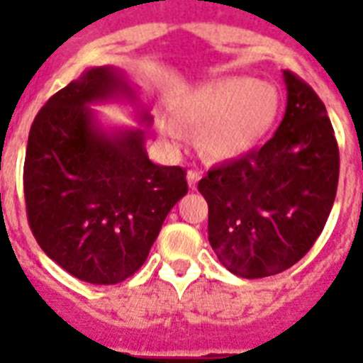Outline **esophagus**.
Returning a JSON list of instances; mask_svg holds the SVG:
<instances>
[{
    "instance_id": "obj_1",
    "label": "esophagus",
    "mask_w": 363,
    "mask_h": 363,
    "mask_svg": "<svg viewBox=\"0 0 363 363\" xmlns=\"http://www.w3.org/2000/svg\"><path fill=\"white\" fill-rule=\"evenodd\" d=\"M199 171H188V175H186V179H188V186L192 188H196L198 186V181H199Z\"/></svg>"
}]
</instances>
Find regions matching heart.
Here are the masks:
<instances>
[{"mask_svg":"<svg viewBox=\"0 0 363 363\" xmlns=\"http://www.w3.org/2000/svg\"><path fill=\"white\" fill-rule=\"evenodd\" d=\"M175 115L188 130L199 131V147L209 158L230 162L250 152L269 131L279 115V92L269 82L222 77L186 94ZM162 130L173 143L184 139L173 122Z\"/></svg>","mask_w":363,"mask_h":363,"instance_id":"1","label":"heart"}]
</instances>
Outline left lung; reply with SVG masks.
I'll return each instance as SVG.
<instances>
[{"instance_id":"obj_1","label":"left lung","mask_w":363,"mask_h":363,"mask_svg":"<svg viewBox=\"0 0 363 363\" xmlns=\"http://www.w3.org/2000/svg\"><path fill=\"white\" fill-rule=\"evenodd\" d=\"M286 111L259 150L222 164L198 184L209 205V242L242 279L292 267L326 226L339 181V148L326 107L282 71Z\"/></svg>"}]
</instances>
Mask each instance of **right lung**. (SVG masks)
Here are the masks:
<instances>
[{"instance_id":"right-lung-1","label":"right lung","mask_w":363,"mask_h":363,"mask_svg":"<svg viewBox=\"0 0 363 363\" xmlns=\"http://www.w3.org/2000/svg\"><path fill=\"white\" fill-rule=\"evenodd\" d=\"M124 103L139 126H105L92 104ZM150 105L115 65L88 67L48 99L28 137V220L48 258L90 284L135 273L165 216L188 192L186 171L148 160Z\"/></svg>"}]
</instances>
